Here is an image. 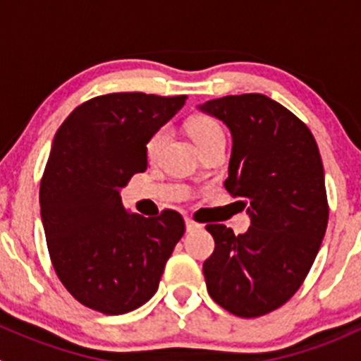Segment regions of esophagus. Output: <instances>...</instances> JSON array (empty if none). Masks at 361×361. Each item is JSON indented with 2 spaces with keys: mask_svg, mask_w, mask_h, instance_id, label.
Masks as SVG:
<instances>
[{
  "mask_svg": "<svg viewBox=\"0 0 361 361\" xmlns=\"http://www.w3.org/2000/svg\"><path fill=\"white\" fill-rule=\"evenodd\" d=\"M185 227H187V232H194L197 231V228H201L202 225L197 224V221H194L192 218H185Z\"/></svg>",
  "mask_w": 361,
  "mask_h": 361,
  "instance_id": "1",
  "label": "esophagus"
}]
</instances>
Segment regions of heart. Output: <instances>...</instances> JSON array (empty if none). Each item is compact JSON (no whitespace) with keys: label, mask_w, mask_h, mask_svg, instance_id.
Wrapping results in <instances>:
<instances>
[{"label":"heart","mask_w":361,"mask_h":361,"mask_svg":"<svg viewBox=\"0 0 361 361\" xmlns=\"http://www.w3.org/2000/svg\"><path fill=\"white\" fill-rule=\"evenodd\" d=\"M188 133L194 137L195 145L199 148L204 145L211 143V141L224 140V130H221L220 123L214 118L207 115H197L188 122ZM167 140H169V130L166 127L155 130L150 136V140L147 141V155L150 160H155L162 154V150L166 148Z\"/></svg>","instance_id":"obj_1"}]
</instances>
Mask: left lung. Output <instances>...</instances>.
Masks as SVG:
<instances>
[{"label":"left lung","mask_w":361,"mask_h":361,"mask_svg":"<svg viewBox=\"0 0 361 361\" xmlns=\"http://www.w3.org/2000/svg\"><path fill=\"white\" fill-rule=\"evenodd\" d=\"M199 110L231 130L225 188L251 218L239 235L206 225L214 239L202 265L207 293L232 314L257 318L293 297L318 255L329 224L323 162L309 127L264 94L218 97Z\"/></svg>","instance_id":"left-lung-1"}]
</instances>
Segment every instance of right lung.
I'll return each mask as SVG.
<instances>
[{"instance_id": "obj_1", "label": "right lung", "mask_w": 361, "mask_h": 361, "mask_svg": "<svg viewBox=\"0 0 361 361\" xmlns=\"http://www.w3.org/2000/svg\"><path fill=\"white\" fill-rule=\"evenodd\" d=\"M187 96H97L75 108L54 137L39 185L50 260L80 304L123 314L150 300L185 234L178 211L127 213L120 188L147 171V141Z\"/></svg>"}]
</instances>
